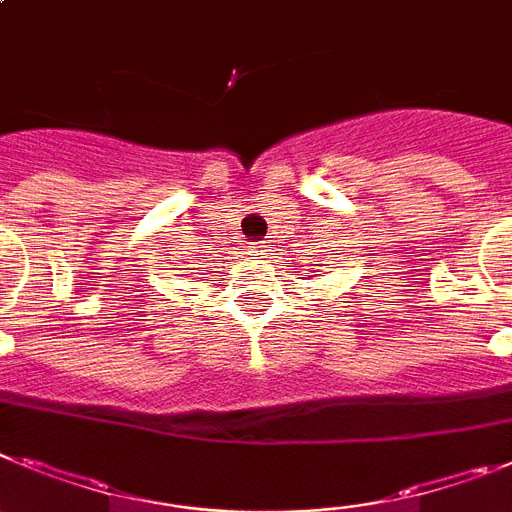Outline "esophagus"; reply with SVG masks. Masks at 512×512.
Listing matches in <instances>:
<instances>
[{"instance_id": "esophagus-1", "label": "esophagus", "mask_w": 512, "mask_h": 512, "mask_svg": "<svg viewBox=\"0 0 512 512\" xmlns=\"http://www.w3.org/2000/svg\"><path fill=\"white\" fill-rule=\"evenodd\" d=\"M251 251L253 256H264V253L269 251V246H266V243H256V246H251Z\"/></svg>"}]
</instances>
